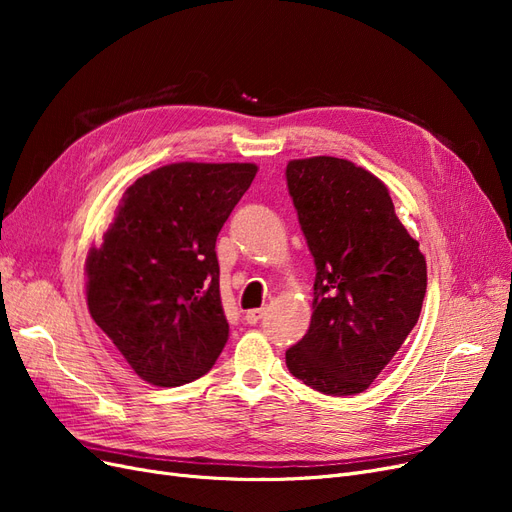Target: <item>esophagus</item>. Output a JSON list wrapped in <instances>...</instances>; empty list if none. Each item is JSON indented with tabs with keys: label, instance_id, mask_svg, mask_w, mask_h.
Listing matches in <instances>:
<instances>
[{
	"label": "esophagus",
	"instance_id": "34e87169",
	"mask_svg": "<svg viewBox=\"0 0 512 512\" xmlns=\"http://www.w3.org/2000/svg\"><path fill=\"white\" fill-rule=\"evenodd\" d=\"M262 314H265V309H247V312L243 314V320L247 322V324H256L260 318H262Z\"/></svg>",
	"mask_w": 512,
	"mask_h": 512
}]
</instances>
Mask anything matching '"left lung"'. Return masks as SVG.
Segmentation results:
<instances>
[{
	"label": "left lung",
	"instance_id": "left-lung-1",
	"mask_svg": "<svg viewBox=\"0 0 512 512\" xmlns=\"http://www.w3.org/2000/svg\"><path fill=\"white\" fill-rule=\"evenodd\" d=\"M286 181L316 265L312 322L286 365L324 395L363 393L421 316L425 256L369 170L316 156L290 160Z\"/></svg>",
	"mask_w": 512,
	"mask_h": 512
}]
</instances>
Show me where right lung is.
<instances>
[{
	"label": "right lung",
	"mask_w": 512,
	"mask_h": 512,
	"mask_svg": "<svg viewBox=\"0 0 512 512\" xmlns=\"http://www.w3.org/2000/svg\"><path fill=\"white\" fill-rule=\"evenodd\" d=\"M256 164L177 162L126 190L85 262L91 318L156 386L188 384L228 342L215 241Z\"/></svg>",
	"instance_id": "add662e5"
}]
</instances>
